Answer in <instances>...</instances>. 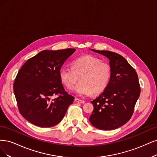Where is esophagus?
Returning <instances> with one entry per match:
<instances>
[{
  "label": "esophagus",
  "mask_w": 157,
  "mask_h": 157,
  "mask_svg": "<svg viewBox=\"0 0 157 157\" xmlns=\"http://www.w3.org/2000/svg\"><path fill=\"white\" fill-rule=\"evenodd\" d=\"M75 101L76 102H78V103H81V104H84L85 103V101L83 100H81L79 98H75Z\"/></svg>",
  "instance_id": "obj_1"
}]
</instances>
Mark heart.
<instances>
[{"mask_svg":"<svg viewBox=\"0 0 157 157\" xmlns=\"http://www.w3.org/2000/svg\"><path fill=\"white\" fill-rule=\"evenodd\" d=\"M59 76L68 89L74 88L79 78L80 83L75 91L81 96L97 94L103 92L108 87L112 76L109 63L91 55H85L74 60L72 67L60 70Z\"/></svg>","mask_w":157,"mask_h":157,"instance_id":"heart-1","label":"heart"}]
</instances>
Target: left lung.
I'll return each instance as SVG.
<instances>
[{
    "label": "left lung",
    "mask_w": 157,
    "mask_h": 157,
    "mask_svg": "<svg viewBox=\"0 0 157 157\" xmlns=\"http://www.w3.org/2000/svg\"><path fill=\"white\" fill-rule=\"evenodd\" d=\"M90 49L109 59L112 76L108 87L91 101L94 110L89 121L100 130L116 129L127 123L134 113L141 90L138 74L121 55Z\"/></svg>",
    "instance_id": "1"
}]
</instances>
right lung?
Here are the masks:
<instances>
[{
    "label": "right lung",
    "instance_id": "obj_1",
    "mask_svg": "<svg viewBox=\"0 0 157 157\" xmlns=\"http://www.w3.org/2000/svg\"><path fill=\"white\" fill-rule=\"evenodd\" d=\"M74 48L43 50L25 63L13 83V92L23 117L40 127L58 124L74 100L65 91L60 68ZM57 97L54 99L53 97Z\"/></svg>",
    "mask_w": 157,
    "mask_h": 157
}]
</instances>
